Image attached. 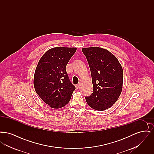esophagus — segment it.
I'll return each mask as SVG.
<instances>
[{"instance_id":"esophagus-1","label":"esophagus","mask_w":154,"mask_h":154,"mask_svg":"<svg viewBox=\"0 0 154 154\" xmlns=\"http://www.w3.org/2000/svg\"><path fill=\"white\" fill-rule=\"evenodd\" d=\"M80 84H77V85H75V88H76V89H78L79 87H80Z\"/></svg>"}]
</instances>
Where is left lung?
<instances>
[{
	"mask_svg": "<svg viewBox=\"0 0 154 154\" xmlns=\"http://www.w3.org/2000/svg\"><path fill=\"white\" fill-rule=\"evenodd\" d=\"M90 68L93 93L86 96L88 105L99 111L111 107L121 95L123 69L117 58L108 50L97 47L83 48Z\"/></svg>",
	"mask_w": 154,
	"mask_h": 154,
	"instance_id": "left-lung-1",
	"label": "left lung"
}]
</instances>
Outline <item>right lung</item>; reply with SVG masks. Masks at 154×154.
<instances>
[{"instance_id":"obj_1","label":"right lung","mask_w":154,"mask_h":154,"mask_svg":"<svg viewBox=\"0 0 154 154\" xmlns=\"http://www.w3.org/2000/svg\"><path fill=\"white\" fill-rule=\"evenodd\" d=\"M76 50L74 47L52 48L44 54L37 64L33 79L35 89L52 108L65 106L75 89L69 80L66 66Z\"/></svg>"}]
</instances>
